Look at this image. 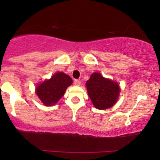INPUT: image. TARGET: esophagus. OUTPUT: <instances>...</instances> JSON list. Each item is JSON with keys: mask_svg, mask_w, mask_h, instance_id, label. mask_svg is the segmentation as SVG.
Listing matches in <instances>:
<instances>
[{"mask_svg": "<svg viewBox=\"0 0 160 160\" xmlns=\"http://www.w3.org/2000/svg\"><path fill=\"white\" fill-rule=\"evenodd\" d=\"M74 84L75 86H80V81L78 80H75L74 81Z\"/></svg>", "mask_w": 160, "mask_h": 160, "instance_id": "obj_1", "label": "esophagus"}]
</instances>
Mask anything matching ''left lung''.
Listing matches in <instances>:
<instances>
[{"label":"left lung","instance_id":"left-lung-1","mask_svg":"<svg viewBox=\"0 0 160 160\" xmlns=\"http://www.w3.org/2000/svg\"><path fill=\"white\" fill-rule=\"evenodd\" d=\"M88 94L95 108L104 110L112 107L118 99L120 86L118 83L105 79L99 73H93L86 82Z\"/></svg>","mask_w":160,"mask_h":160}]
</instances>
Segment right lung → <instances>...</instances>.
<instances>
[{"label":"right lung","instance_id":"right-lung-1","mask_svg":"<svg viewBox=\"0 0 160 160\" xmlns=\"http://www.w3.org/2000/svg\"><path fill=\"white\" fill-rule=\"evenodd\" d=\"M72 79L62 72L55 74L49 80L43 81L36 88V93L42 103L47 106L53 105L65 94Z\"/></svg>","mask_w":160,"mask_h":160}]
</instances>
